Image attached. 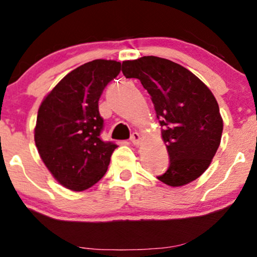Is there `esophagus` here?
Listing matches in <instances>:
<instances>
[{"label":"esophagus","instance_id":"1","mask_svg":"<svg viewBox=\"0 0 257 257\" xmlns=\"http://www.w3.org/2000/svg\"><path fill=\"white\" fill-rule=\"evenodd\" d=\"M131 141H132L133 145H135V146H139V145L141 144L140 134H139V133H137V132L133 133L132 137H131Z\"/></svg>","mask_w":257,"mask_h":257}]
</instances>
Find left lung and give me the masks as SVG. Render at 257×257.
Returning <instances> with one entry per match:
<instances>
[{
	"label": "left lung",
	"mask_w": 257,
	"mask_h": 257,
	"mask_svg": "<svg viewBox=\"0 0 257 257\" xmlns=\"http://www.w3.org/2000/svg\"><path fill=\"white\" fill-rule=\"evenodd\" d=\"M125 78L139 79L151 95L169 153V168L159 181L182 187L211 165L224 123L217 99L187 68L156 56L123 61Z\"/></svg>",
	"instance_id": "8db88e82"
}]
</instances>
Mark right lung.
<instances>
[{
	"instance_id": "right-lung-1",
	"label": "right lung",
	"mask_w": 257,
	"mask_h": 257,
	"mask_svg": "<svg viewBox=\"0 0 257 257\" xmlns=\"http://www.w3.org/2000/svg\"><path fill=\"white\" fill-rule=\"evenodd\" d=\"M120 72V62L94 60L68 73L38 109L35 142L43 163L67 189L82 191L106 172L117 147L100 140L98 101Z\"/></svg>"
}]
</instances>
